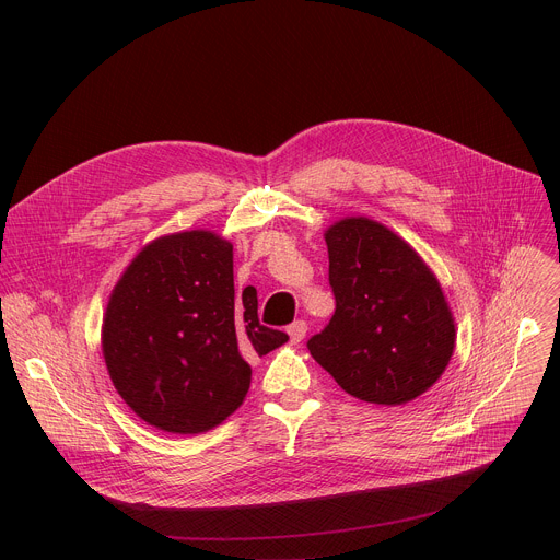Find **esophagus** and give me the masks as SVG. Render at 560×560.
Segmentation results:
<instances>
[{
    "label": "esophagus",
    "mask_w": 560,
    "mask_h": 560,
    "mask_svg": "<svg viewBox=\"0 0 560 560\" xmlns=\"http://www.w3.org/2000/svg\"><path fill=\"white\" fill-rule=\"evenodd\" d=\"M305 332H307V324H305V322H294L292 326H288V335H290V341H292V343L303 341Z\"/></svg>",
    "instance_id": "1"
}]
</instances>
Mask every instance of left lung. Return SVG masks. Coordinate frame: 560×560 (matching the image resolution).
Returning <instances> with one entry per match:
<instances>
[{"label": "left lung", "mask_w": 560, "mask_h": 560, "mask_svg": "<svg viewBox=\"0 0 560 560\" xmlns=\"http://www.w3.org/2000/svg\"><path fill=\"white\" fill-rule=\"evenodd\" d=\"M335 314L307 341L314 361L361 401L404 406L445 372L456 341L445 294L401 236L368 219L326 230Z\"/></svg>", "instance_id": "obj_1"}]
</instances>
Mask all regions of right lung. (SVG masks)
Masks as SVG:
<instances>
[{"mask_svg": "<svg viewBox=\"0 0 560 560\" xmlns=\"http://www.w3.org/2000/svg\"><path fill=\"white\" fill-rule=\"evenodd\" d=\"M257 290L234 303L232 244L210 230L159 236L117 281L102 328L115 389L145 423L199 434L217 428L250 387L246 357L288 335L259 324Z\"/></svg>", "mask_w": 560, "mask_h": 560, "instance_id": "obj_1", "label": "right lung"}]
</instances>
